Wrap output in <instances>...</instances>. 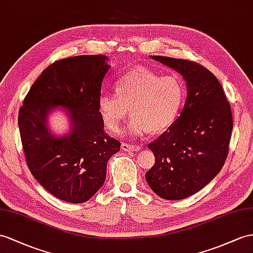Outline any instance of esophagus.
I'll list each match as a JSON object with an SVG mask.
<instances>
[{
	"label": "esophagus",
	"instance_id": "1",
	"mask_svg": "<svg viewBox=\"0 0 253 253\" xmlns=\"http://www.w3.org/2000/svg\"><path fill=\"white\" fill-rule=\"evenodd\" d=\"M139 145H133V144H129V143H122V150L125 152H135L140 150Z\"/></svg>",
	"mask_w": 253,
	"mask_h": 253
}]
</instances>
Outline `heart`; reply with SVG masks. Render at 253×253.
Here are the masks:
<instances>
[{"instance_id": "b5f03b06", "label": "heart", "mask_w": 253, "mask_h": 253, "mask_svg": "<svg viewBox=\"0 0 253 253\" xmlns=\"http://www.w3.org/2000/svg\"><path fill=\"white\" fill-rule=\"evenodd\" d=\"M184 101L183 83L175 76H161L138 67L116 82V94L103 93L98 110L103 124L116 131L130 110L128 132L140 137L163 132L175 122Z\"/></svg>"}]
</instances>
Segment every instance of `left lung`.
Wrapping results in <instances>:
<instances>
[{
	"instance_id": "8db88e82",
	"label": "left lung",
	"mask_w": 253,
	"mask_h": 253,
	"mask_svg": "<svg viewBox=\"0 0 253 253\" xmlns=\"http://www.w3.org/2000/svg\"><path fill=\"white\" fill-rule=\"evenodd\" d=\"M183 76L187 98L180 115L147 147L155 165L145 173L151 189L166 200L198 192L222 169L229 153L232 111L221 84L196 62L151 56Z\"/></svg>"
}]
</instances>
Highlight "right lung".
<instances>
[{"mask_svg": "<svg viewBox=\"0 0 253 253\" xmlns=\"http://www.w3.org/2000/svg\"><path fill=\"white\" fill-rule=\"evenodd\" d=\"M106 55H79L51 64L25 96L18 116L22 147L31 173L44 189L68 203H83L100 189L110 157L120 141L103 130L98 110ZM68 110L70 131L50 132L48 113Z\"/></svg>", "mask_w": 253, "mask_h": 253, "instance_id": "obj_1", "label": "right lung"}]
</instances>
